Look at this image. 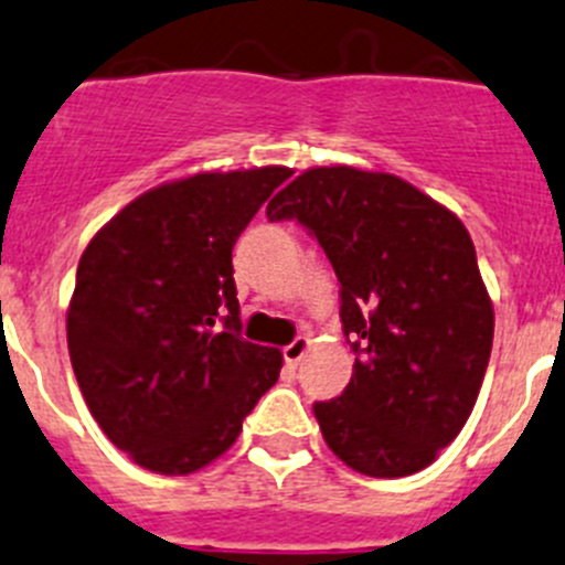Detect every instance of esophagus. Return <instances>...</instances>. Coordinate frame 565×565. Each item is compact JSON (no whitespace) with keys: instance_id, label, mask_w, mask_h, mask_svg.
Segmentation results:
<instances>
[{"instance_id":"obj_1","label":"esophagus","mask_w":565,"mask_h":565,"mask_svg":"<svg viewBox=\"0 0 565 565\" xmlns=\"http://www.w3.org/2000/svg\"><path fill=\"white\" fill-rule=\"evenodd\" d=\"M309 348H311L309 337H298L295 342H289L287 348H284V361H287V366H298L300 361H303V355L309 353Z\"/></svg>"}]
</instances>
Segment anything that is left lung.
Listing matches in <instances>:
<instances>
[{"mask_svg":"<svg viewBox=\"0 0 565 565\" xmlns=\"http://www.w3.org/2000/svg\"><path fill=\"white\" fill-rule=\"evenodd\" d=\"M267 217L309 228L342 284L355 364L337 399L315 403L326 445L370 478L434 463L467 425L494 342L467 226L405 179L350 166L303 171Z\"/></svg>","mask_w":565,"mask_h":565,"instance_id":"8db88e82","label":"left lung"}]
</instances>
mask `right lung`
Masks as SVG:
<instances>
[{
  "label": "right lung",
  "mask_w": 565,
  "mask_h": 565,
  "mask_svg": "<svg viewBox=\"0 0 565 565\" xmlns=\"http://www.w3.org/2000/svg\"><path fill=\"white\" fill-rule=\"evenodd\" d=\"M289 177L265 166L166 182L87 243L65 315L71 366L98 428L137 467L204 469L278 381L281 350L239 337L232 248Z\"/></svg>",
  "instance_id": "right-lung-1"
}]
</instances>
